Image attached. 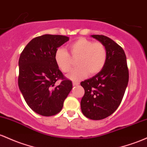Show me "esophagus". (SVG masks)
I'll return each mask as SVG.
<instances>
[{
  "instance_id": "1",
  "label": "esophagus",
  "mask_w": 147,
  "mask_h": 147,
  "mask_svg": "<svg viewBox=\"0 0 147 147\" xmlns=\"http://www.w3.org/2000/svg\"><path fill=\"white\" fill-rule=\"evenodd\" d=\"M72 84H73L74 86H76V85H79V82H72Z\"/></svg>"
}]
</instances>
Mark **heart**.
<instances>
[{"label": "heart", "instance_id": "1", "mask_svg": "<svg viewBox=\"0 0 147 147\" xmlns=\"http://www.w3.org/2000/svg\"><path fill=\"white\" fill-rule=\"evenodd\" d=\"M71 56L67 50L59 48L55 53V61L58 68L62 72L70 71L76 59L78 67L71 71L67 77L71 80H77L83 78L87 74L95 75L101 71L107 60V49L100 42H95L84 37L78 38L69 45Z\"/></svg>", "mask_w": 147, "mask_h": 147}]
</instances>
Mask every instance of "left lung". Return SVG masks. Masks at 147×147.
<instances>
[{
    "instance_id": "left-lung-1",
    "label": "left lung",
    "mask_w": 147,
    "mask_h": 147,
    "mask_svg": "<svg viewBox=\"0 0 147 147\" xmlns=\"http://www.w3.org/2000/svg\"><path fill=\"white\" fill-rule=\"evenodd\" d=\"M92 37L104 44L108 55L100 71L80 82L85 90L80 107L86 117L100 120L117 109L128 85L129 73L122 48L106 36L94 34Z\"/></svg>"
}]
</instances>
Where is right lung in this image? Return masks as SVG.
Instances as JSON below:
<instances>
[{"label": "right lung", "instance_id": "obj_1", "mask_svg": "<svg viewBox=\"0 0 147 147\" xmlns=\"http://www.w3.org/2000/svg\"><path fill=\"white\" fill-rule=\"evenodd\" d=\"M69 39L67 36L44 34L32 39L20 55L19 90L28 105L42 116L60 113L73 87L71 81L60 71L54 57L57 48ZM58 80L61 82L57 85Z\"/></svg>", "mask_w": 147, "mask_h": 147}]
</instances>
